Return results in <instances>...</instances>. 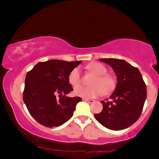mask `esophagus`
I'll return each mask as SVG.
<instances>
[{
  "label": "esophagus",
  "mask_w": 159,
  "mask_h": 159,
  "mask_svg": "<svg viewBox=\"0 0 159 159\" xmlns=\"http://www.w3.org/2000/svg\"><path fill=\"white\" fill-rule=\"evenodd\" d=\"M84 101H85V102H88V103H94V100H92V99H87V98H83L82 99Z\"/></svg>",
  "instance_id": "34e87169"
}]
</instances>
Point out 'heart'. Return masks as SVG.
Instances as JSON below:
<instances>
[{
  "label": "heart",
  "mask_w": 159,
  "mask_h": 159,
  "mask_svg": "<svg viewBox=\"0 0 159 159\" xmlns=\"http://www.w3.org/2000/svg\"><path fill=\"white\" fill-rule=\"evenodd\" d=\"M89 72L93 74L95 77L92 80L90 84L92 86H78L74 93L77 96L83 98H95L103 94H111L116 89V80L111 74L106 73L107 69L103 64L99 62H93L86 66ZM81 74L80 69L76 67L70 71L68 76L69 84L75 87L81 82Z\"/></svg>",
  "instance_id": "b5f03b06"
}]
</instances>
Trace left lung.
<instances>
[{
    "instance_id": "left-lung-1",
    "label": "left lung",
    "mask_w": 159,
    "mask_h": 159,
    "mask_svg": "<svg viewBox=\"0 0 159 159\" xmlns=\"http://www.w3.org/2000/svg\"><path fill=\"white\" fill-rule=\"evenodd\" d=\"M99 60L114 69L117 76V85L109 98L101 101L103 111L94 114V116L109 129H126L140 118L146 99V85L139 69L125 60Z\"/></svg>"
}]
</instances>
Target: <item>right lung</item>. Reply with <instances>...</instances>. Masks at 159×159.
Returning <instances> with one entry per match:
<instances>
[{
  "label": "right lung",
  "mask_w": 159,
  "mask_h": 159,
  "mask_svg": "<svg viewBox=\"0 0 159 159\" xmlns=\"http://www.w3.org/2000/svg\"><path fill=\"white\" fill-rule=\"evenodd\" d=\"M81 61L49 60L39 62L27 73L23 101L31 116L45 127H58L73 116L80 97L66 95L73 90L70 71Z\"/></svg>",
  "instance_id": "1"
}]
</instances>
